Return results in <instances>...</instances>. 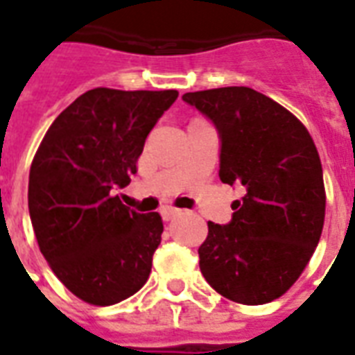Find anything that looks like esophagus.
I'll list each match as a JSON object with an SVG mask.
<instances>
[{"mask_svg": "<svg viewBox=\"0 0 355 355\" xmlns=\"http://www.w3.org/2000/svg\"><path fill=\"white\" fill-rule=\"evenodd\" d=\"M178 214H180V210H178V208H175V207H164V208H162V218H164L166 221L175 220Z\"/></svg>", "mask_w": 355, "mask_h": 355, "instance_id": "34e87169", "label": "esophagus"}]
</instances>
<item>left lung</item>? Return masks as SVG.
I'll list each match as a JSON object with an SVG mask.
<instances>
[{
    "mask_svg": "<svg viewBox=\"0 0 355 355\" xmlns=\"http://www.w3.org/2000/svg\"><path fill=\"white\" fill-rule=\"evenodd\" d=\"M220 132V178L245 189L229 225L208 221L199 266L231 302L281 297L309 264L326 216L322 164L304 123L250 87L186 93Z\"/></svg>",
    "mask_w": 355,
    "mask_h": 355,
    "instance_id": "obj_1",
    "label": "left lung"
}]
</instances>
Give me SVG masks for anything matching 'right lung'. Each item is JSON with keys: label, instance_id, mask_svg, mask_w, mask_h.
<instances>
[{"label": "right lung", "instance_id": "right-lung-1", "mask_svg": "<svg viewBox=\"0 0 355 355\" xmlns=\"http://www.w3.org/2000/svg\"><path fill=\"white\" fill-rule=\"evenodd\" d=\"M177 91L96 87L59 113L29 169V216L51 272L85 304L113 305L147 283L164 221L123 205L148 132Z\"/></svg>", "mask_w": 355, "mask_h": 355}]
</instances>
